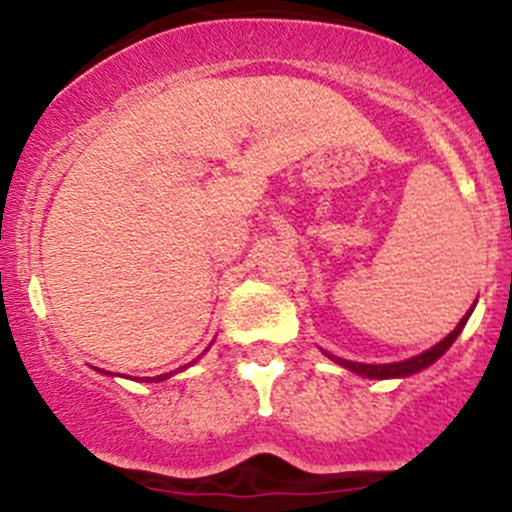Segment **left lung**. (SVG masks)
Here are the masks:
<instances>
[{
    "label": "left lung",
    "instance_id": "left-lung-1",
    "mask_svg": "<svg viewBox=\"0 0 512 512\" xmlns=\"http://www.w3.org/2000/svg\"><path fill=\"white\" fill-rule=\"evenodd\" d=\"M470 312H473V310H468V315H465L463 320L458 322V327H455V330L450 332V335L445 337V340H440L438 345L430 347V350H425L423 355L410 357V360H403V362H388V365H365V362L340 360V357H332V355H330V357H332V360H335V362H340L342 367H347V370L357 372V375L377 377V380H385V377H405V375H413V372H420V370H423V367L433 365V362L438 360L440 355H445V350H448V347L453 345L455 337H458L460 332H463V327H465V322H468Z\"/></svg>",
    "mask_w": 512,
    "mask_h": 512
}]
</instances>
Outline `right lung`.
Instances as JSON below:
<instances>
[{"mask_svg":"<svg viewBox=\"0 0 512 512\" xmlns=\"http://www.w3.org/2000/svg\"><path fill=\"white\" fill-rule=\"evenodd\" d=\"M102 372H104V370H102ZM165 377H167V375H160V377H157V380H165ZM150 380H155V377H150Z\"/></svg>","mask_w":512,"mask_h":512,"instance_id":"right-lung-1","label":"right lung"}]
</instances>
